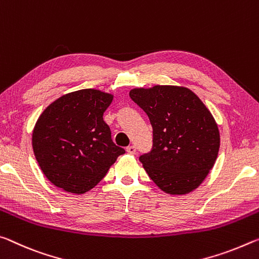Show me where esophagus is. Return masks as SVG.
Wrapping results in <instances>:
<instances>
[{
    "label": "esophagus",
    "instance_id": "esophagus-1",
    "mask_svg": "<svg viewBox=\"0 0 259 259\" xmlns=\"http://www.w3.org/2000/svg\"><path fill=\"white\" fill-rule=\"evenodd\" d=\"M126 150H127V152H130V154H135V151H137L134 146H128L126 148Z\"/></svg>",
    "mask_w": 259,
    "mask_h": 259
}]
</instances>
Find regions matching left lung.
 I'll use <instances>...</instances> for the list:
<instances>
[{
    "label": "left lung",
    "mask_w": 259,
    "mask_h": 259,
    "mask_svg": "<svg viewBox=\"0 0 259 259\" xmlns=\"http://www.w3.org/2000/svg\"><path fill=\"white\" fill-rule=\"evenodd\" d=\"M130 97L152 126V149L139 158L148 176L167 194L193 192L219 151V130L209 109L195 93L179 86L134 88Z\"/></svg>",
    "instance_id": "obj_1"
}]
</instances>
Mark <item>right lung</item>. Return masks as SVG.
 <instances>
[{
    "mask_svg": "<svg viewBox=\"0 0 259 259\" xmlns=\"http://www.w3.org/2000/svg\"><path fill=\"white\" fill-rule=\"evenodd\" d=\"M113 96L97 90L63 95L46 108L34 126L32 146L40 168L53 185L84 194L103 179L118 156L103 113Z\"/></svg>",
    "mask_w": 259,
    "mask_h": 259,
    "instance_id": "1",
    "label": "right lung"
}]
</instances>
